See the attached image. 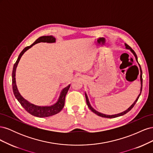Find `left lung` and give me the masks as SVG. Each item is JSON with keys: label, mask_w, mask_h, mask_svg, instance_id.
<instances>
[{"label": "left lung", "mask_w": 153, "mask_h": 153, "mask_svg": "<svg viewBox=\"0 0 153 153\" xmlns=\"http://www.w3.org/2000/svg\"><path fill=\"white\" fill-rule=\"evenodd\" d=\"M124 45H125V47H126V49L129 50H130L131 52H132V53L134 55V56H135V57L136 61L138 62L137 56V55H136L135 52H134V50H132V48H131L130 47H129V46H128L127 44L124 43ZM138 66H139L140 71V85H141V87H140V94H138V97L137 98L136 100H135V101H134V103H133L130 106H129V107L127 110L124 111V112H121V113H119V114H114V115H107V114H102V113H101V112H98V111L96 110L95 109H94L93 108H92V106L91 105V104H90L89 100V98H88V96H87V94H86V92H85L87 105V106H88V107L89 108V109L92 111V112H94V113L96 114V115H99V116L102 117H106V118H115V117H119V116H122V115H124V114H126V113H128V112H129V111H130V110H131V108L133 107L134 105H135V103H137V101H138V98H139V97H140V94H141V92H142V69H141V67H140V65L139 64V63L138 62Z\"/></svg>", "instance_id": "8db88e82"}]
</instances>
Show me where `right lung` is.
<instances>
[{
  "instance_id": "add662e5",
  "label": "right lung",
  "mask_w": 153,
  "mask_h": 153,
  "mask_svg": "<svg viewBox=\"0 0 153 153\" xmlns=\"http://www.w3.org/2000/svg\"><path fill=\"white\" fill-rule=\"evenodd\" d=\"M55 41H56V39H55L52 36H43L39 37V38L38 39H37L31 45L29 46V47H25L22 51L21 53L19 55V56L18 57L17 61H16L15 64H14V66H13V73H12V85H13V91L14 95H15L16 100L19 101V103L21 104V105L23 106V107L25 108V110L27 111V112H28L29 114L36 117H47L49 116H52V115H55L61 112L64 106L65 97L69 89V87H70V84L68 85L67 87H64V89L61 91L57 102L54 103L53 105H52L50 106L36 105L29 102L28 100L25 99L24 97L20 94L19 91H18V89L16 86V78H15L16 68L22 55H24V53L26 52L27 50H28L29 48H30L32 46L41 42L53 43H55Z\"/></svg>"
}]
</instances>
